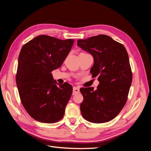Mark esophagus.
Wrapping results in <instances>:
<instances>
[{"instance_id":"34e87169","label":"esophagus","mask_w":151,"mask_h":151,"mask_svg":"<svg viewBox=\"0 0 151 151\" xmlns=\"http://www.w3.org/2000/svg\"><path fill=\"white\" fill-rule=\"evenodd\" d=\"M79 93V88H77V87H74L73 88V94H76Z\"/></svg>"}]
</instances>
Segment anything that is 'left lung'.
I'll return each instance as SVG.
<instances>
[{"instance_id": "obj_1", "label": "left lung", "mask_w": 151, "mask_h": 151, "mask_svg": "<svg viewBox=\"0 0 151 151\" xmlns=\"http://www.w3.org/2000/svg\"><path fill=\"white\" fill-rule=\"evenodd\" d=\"M77 46L90 53L94 65L90 72L98 76L97 89L82 88L81 111L92 123L108 122L115 118L126 104L132 81L129 55L123 45L109 36L99 35L77 40Z\"/></svg>"}]
</instances>
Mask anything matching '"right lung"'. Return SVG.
<instances>
[{"instance_id":"1","label":"right lung","mask_w":151,"mask_h":151,"mask_svg":"<svg viewBox=\"0 0 151 151\" xmlns=\"http://www.w3.org/2000/svg\"><path fill=\"white\" fill-rule=\"evenodd\" d=\"M74 42L39 35L21 50L16 84L24 109L36 121L53 123L64 115L72 86L67 83L57 86L51 72L62 65Z\"/></svg>"}]
</instances>
